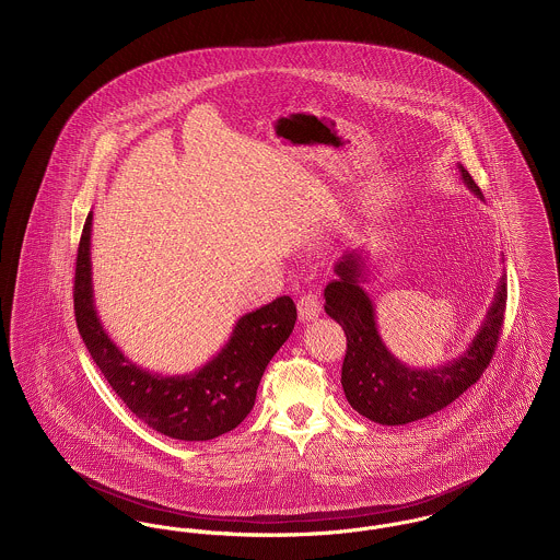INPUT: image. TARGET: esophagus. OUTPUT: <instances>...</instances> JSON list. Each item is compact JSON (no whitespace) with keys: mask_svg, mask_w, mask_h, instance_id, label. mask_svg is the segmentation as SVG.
<instances>
[{"mask_svg":"<svg viewBox=\"0 0 560 560\" xmlns=\"http://www.w3.org/2000/svg\"><path fill=\"white\" fill-rule=\"evenodd\" d=\"M298 315L300 320L317 319L320 315V300L315 293H304L298 300Z\"/></svg>","mask_w":560,"mask_h":560,"instance_id":"34e87169","label":"esophagus"}]
</instances>
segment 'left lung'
<instances>
[{"mask_svg": "<svg viewBox=\"0 0 560 560\" xmlns=\"http://www.w3.org/2000/svg\"><path fill=\"white\" fill-rule=\"evenodd\" d=\"M464 185L482 199L480 188L464 165H457ZM331 283L325 288V313L347 334L342 388L354 411L382 427H402L428 418L466 393L487 370L506 313V272H502L493 302L477 336L453 361L432 370L409 368L399 361L377 331L375 306L361 283L370 277L365 249L347 252Z\"/></svg>", "mask_w": 560, "mask_h": 560, "instance_id": "obj_1", "label": "left lung"}]
</instances>
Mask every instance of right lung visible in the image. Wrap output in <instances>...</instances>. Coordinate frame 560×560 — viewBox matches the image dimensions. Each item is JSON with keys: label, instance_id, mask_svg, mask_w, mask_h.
<instances>
[{"label": "right lung", "instance_id": "obj_1", "mask_svg": "<svg viewBox=\"0 0 560 560\" xmlns=\"http://www.w3.org/2000/svg\"><path fill=\"white\" fill-rule=\"evenodd\" d=\"M92 212L88 213L75 267V320L94 363L138 420L178 441H210L240 427L254 407L262 373L295 325V304L281 295L243 315L206 365L183 375L142 370L108 338L94 306Z\"/></svg>", "mask_w": 560, "mask_h": 560}]
</instances>
